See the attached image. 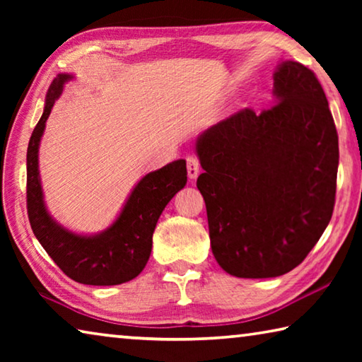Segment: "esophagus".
<instances>
[{
	"label": "esophagus",
	"mask_w": 362,
	"mask_h": 362,
	"mask_svg": "<svg viewBox=\"0 0 362 362\" xmlns=\"http://www.w3.org/2000/svg\"><path fill=\"white\" fill-rule=\"evenodd\" d=\"M199 159L196 156H188L187 158V173H188V177L189 179H196L199 174Z\"/></svg>",
	"instance_id": "obj_1"
}]
</instances>
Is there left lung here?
Segmentation results:
<instances>
[{"label":"left lung","mask_w":362,"mask_h":362,"mask_svg":"<svg viewBox=\"0 0 362 362\" xmlns=\"http://www.w3.org/2000/svg\"><path fill=\"white\" fill-rule=\"evenodd\" d=\"M273 81V107L244 108L196 140L212 254L236 278L300 265L335 204L339 136L320 81L293 60Z\"/></svg>","instance_id":"8db88e82"}]
</instances>
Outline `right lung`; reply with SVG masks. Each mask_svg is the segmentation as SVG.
Masks as SVG:
<instances>
[{
	"label": "right lung",
	"mask_w": 362,
	"mask_h": 362,
	"mask_svg": "<svg viewBox=\"0 0 362 362\" xmlns=\"http://www.w3.org/2000/svg\"><path fill=\"white\" fill-rule=\"evenodd\" d=\"M73 79L60 73L49 86L45 112L30 137L27 150V211L36 240L66 276L81 284L116 286L139 276L151 254L158 218L187 183L185 159L144 175L107 230L95 235L70 231L47 212L42 194L38 151L54 103Z\"/></svg>",
	"instance_id": "obj_1"
}]
</instances>
